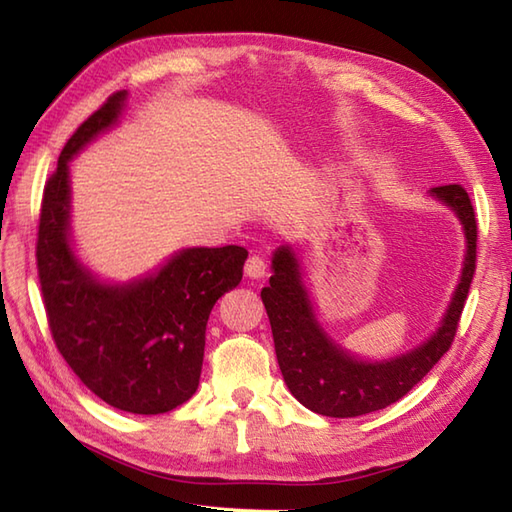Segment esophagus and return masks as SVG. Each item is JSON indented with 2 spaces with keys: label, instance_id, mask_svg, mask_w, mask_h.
I'll return each mask as SVG.
<instances>
[{
  "label": "esophagus",
  "instance_id": "34e87169",
  "mask_svg": "<svg viewBox=\"0 0 512 512\" xmlns=\"http://www.w3.org/2000/svg\"><path fill=\"white\" fill-rule=\"evenodd\" d=\"M244 273L250 279H262L266 275V259L262 255L248 257V262L244 266Z\"/></svg>",
  "mask_w": 512,
  "mask_h": 512
}]
</instances>
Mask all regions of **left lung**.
Masks as SVG:
<instances>
[{
	"instance_id": "1",
	"label": "left lung",
	"mask_w": 512,
	"mask_h": 512,
	"mask_svg": "<svg viewBox=\"0 0 512 512\" xmlns=\"http://www.w3.org/2000/svg\"><path fill=\"white\" fill-rule=\"evenodd\" d=\"M429 195L460 220L464 262L436 332L402 354L376 361L345 350L319 319L297 250L284 244L273 253V277L262 288V301L273 328L279 369L290 394L303 407L330 418H356L385 409L418 385L447 354L475 273L477 222L469 193L460 184H444Z\"/></svg>"
}]
</instances>
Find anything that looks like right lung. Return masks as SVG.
<instances>
[{
    "label": "right lung",
    "instance_id": "add662e5",
    "mask_svg": "<svg viewBox=\"0 0 512 512\" xmlns=\"http://www.w3.org/2000/svg\"><path fill=\"white\" fill-rule=\"evenodd\" d=\"M127 96L112 94L65 143L43 189L37 268L54 343L72 372L107 405L156 416L198 389L206 321L215 301L242 281L248 250L180 248L129 281L103 279L79 257L70 160L118 125Z\"/></svg>",
    "mask_w": 512,
    "mask_h": 512
}]
</instances>
